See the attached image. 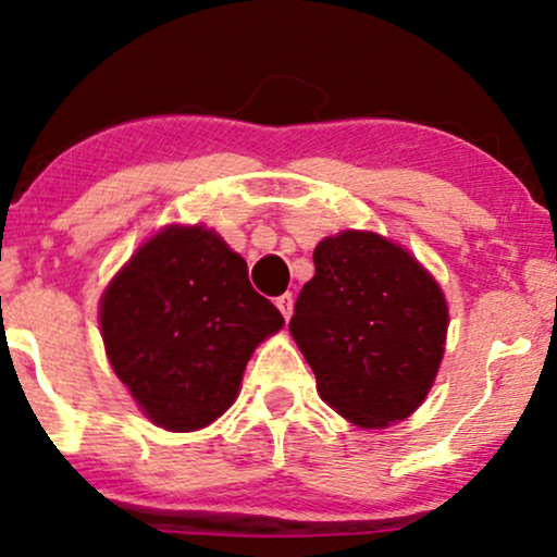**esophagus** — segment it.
<instances>
[{"label":"esophagus","instance_id":"34e87169","mask_svg":"<svg viewBox=\"0 0 557 557\" xmlns=\"http://www.w3.org/2000/svg\"><path fill=\"white\" fill-rule=\"evenodd\" d=\"M274 304H277V309L283 311V317L287 322V319H290V314H293V293H283V296L274 300Z\"/></svg>","mask_w":557,"mask_h":557}]
</instances>
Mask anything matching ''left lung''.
Returning a JSON list of instances; mask_svg holds the SVG:
<instances>
[{
	"label": "left lung",
	"instance_id": "left-lung-1",
	"mask_svg": "<svg viewBox=\"0 0 557 557\" xmlns=\"http://www.w3.org/2000/svg\"><path fill=\"white\" fill-rule=\"evenodd\" d=\"M290 335L327 406L363 430L411 417L445 354L447 304L437 280L398 243L343 230L314 248Z\"/></svg>",
	"mask_w": 557,
	"mask_h": 557
}]
</instances>
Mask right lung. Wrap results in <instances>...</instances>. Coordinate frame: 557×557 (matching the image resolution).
Listing matches in <instances>:
<instances>
[{"mask_svg": "<svg viewBox=\"0 0 557 557\" xmlns=\"http://www.w3.org/2000/svg\"><path fill=\"white\" fill-rule=\"evenodd\" d=\"M99 322L114 374L170 432L220 419L253 348L285 324L248 283L243 257L201 225L146 240L101 296Z\"/></svg>", "mask_w": 557, "mask_h": 557, "instance_id": "obj_1", "label": "right lung"}]
</instances>
